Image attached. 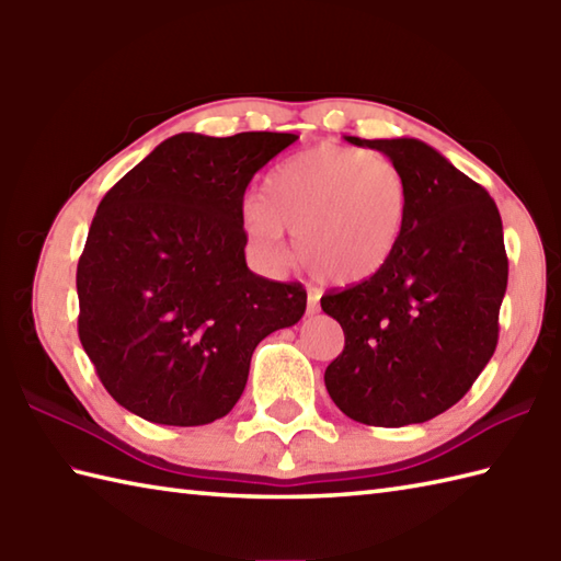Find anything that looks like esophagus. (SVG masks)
I'll use <instances>...</instances> for the list:
<instances>
[{"label": "esophagus", "mask_w": 561, "mask_h": 561, "mask_svg": "<svg viewBox=\"0 0 561 561\" xmlns=\"http://www.w3.org/2000/svg\"><path fill=\"white\" fill-rule=\"evenodd\" d=\"M318 299H320V291L318 289H308V313H316L318 311V308H320Z\"/></svg>", "instance_id": "esophagus-1"}]
</instances>
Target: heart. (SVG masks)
I'll list each match as a JSON object with an SVG mask.
<instances>
[{"label":"heart","mask_w":561,"mask_h":561,"mask_svg":"<svg viewBox=\"0 0 561 561\" xmlns=\"http://www.w3.org/2000/svg\"><path fill=\"white\" fill-rule=\"evenodd\" d=\"M410 185L383 153L350 147H313L274 169L262 199H250L243 224L270 265L296 255L320 279L352 284L386 265L408 221Z\"/></svg>","instance_id":"heart-1"}]
</instances>
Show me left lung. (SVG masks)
<instances>
[{"instance_id": "left-lung-1", "label": "left lung", "mask_w": 561, "mask_h": 561, "mask_svg": "<svg viewBox=\"0 0 561 561\" xmlns=\"http://www.w3.org/2000/svg\"><path fill=\"white\" fill-rule=\"evenodd\" d=\"M347 141L400 165L410 209L386 265L320 299L344 330L325 388L354 422L422 424L453 408L496 350L508 282L502 217L482 185L420 139Z\"/></svg>"}]
</instances>
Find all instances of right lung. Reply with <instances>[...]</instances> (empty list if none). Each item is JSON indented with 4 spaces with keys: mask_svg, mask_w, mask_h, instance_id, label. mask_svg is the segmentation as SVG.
Masks as SVG:
<instances>
[{
    "mask_svg": "<svg viewBox=\"0 0 561 561\" xmlns=\"http://www.w3.org/2000/svg\"><path fill=\"white\" fill-rule=\"evenodd\" d=\"M289 133H181L96 209L77 267L79 340L117 404L199 426L233 410L260 340L306 311L301 284L245 265L243 195Z\"/></svg>",
    "mask_w": 561,
    "mask_h": 561,
    "instance_id": "1",
    "label": "right lung"
}]
</instances>
